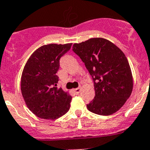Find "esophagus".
<instances>
[{"mask_svg":"<svg viewBox=\"0 0 150 150\" xmlns=\"http://www.w3.org/2000/svg\"><path fill=\"white\" fill-rule=\"evenodd\" d=\"M74 91H75V94H78L80 93V91H81V88H75V89H74Z\"/></svg>","mask_w":150,"mask_h":150,"instance_id":"1","label":"esophagus"}]
</instances>
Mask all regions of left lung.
<instances>
[{"label": "left lung", "mask_w": 150, "mask_h": 150, "mask_svg": "<svg viewBox=\"0 0 150 150\" xmlns=\"http://www.w3.org/2000/svg\"><path fill=\"white\" fill-rule=\"evenodd\" d=\"M72 50L85 64L94 81L95 96L87 105L88 110L103 116L120 110L133 86L131 69L124 53L103 38L75 43Z\"/></svg>", "instance_id": "1"}]
</instances>
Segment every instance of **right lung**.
<instances>
[{
  "mask_svg": "<svg viewBox=\"0 0 150 150\" xmlns=\"http://www.w3.org/2000/svg\"><path fill=\"white\" fill-rule=\"evenodd\" d=\"M72 43L49 44L35 50L26 62L21 77V92L29 110L38 117L54 120L69 110L72 97L58 88L59 60Z\"/></svg>",
  "mask_w": 150,
  "mask_h": 150,
  "instance_id": "add662e5",
  "label": "right lung"
}]
</instances>
